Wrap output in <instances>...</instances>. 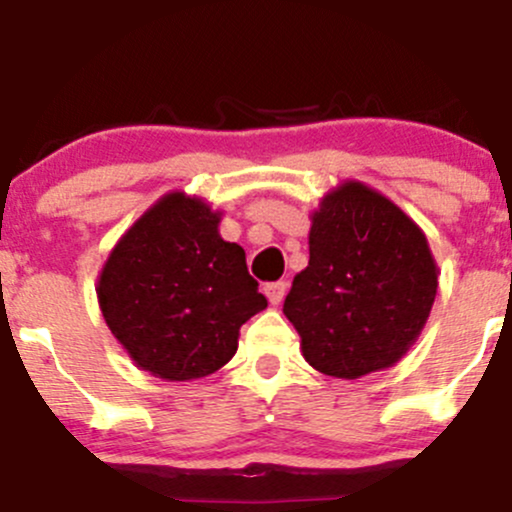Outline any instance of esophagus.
<instances>
[{
    "mask_svg": "<svg viewBox=\"0 0 512 512\" xmlns=\"http://www.w3.org/2000/svg\"><path fill=\"white\" fill-rule=\"evenodd\" d=\"M286 291H289V284H286V281H274V284L264 286V294L271 304H281L286 296Z\"/></svg>",
    "mask_w": 512,
    "mask_h": 512,
    "instance_id": "esophagus-1",
    "label": "esophagus"
}]
</instances>
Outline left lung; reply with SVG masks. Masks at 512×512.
<instances>
[{"label": "left lung", "mask_w": 512, "mask_h": 512, "mask_svg": "<svg viewBox=\"0 0 512 512\" xmlns=\"http://www.w3.org/2000/svg\"><path fill=\"white\" fill-rule=\"evenodd\" d=\"M435 294L422 228L382 193L347 180L311 213L309 266L294 276L284 314L311 367L359 379L405 357Z\"/></svg>", "instance_id": "1"}]
</instances>
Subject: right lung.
I'll return each mask as SVG.
<instances>
[{
	"instance_id": "right-lung-1",
	"label": "right lung",
	"mask_w": 512,
	"mask_h": 512,
	"mask_svg": "<svg viewBox=\"0 0 512 512\" xmlns=\"http://www.w3.org/2000/svg\"><path fill=\"white\" fill-rule=\"evenodd\" d=\"M221 213L173 191L115 243L97 279L105 324L135 364L168 382L208 377L266 309L246 253L218 233Z\"/></svg>"
}]
</instances>
